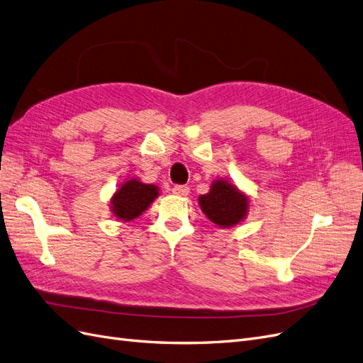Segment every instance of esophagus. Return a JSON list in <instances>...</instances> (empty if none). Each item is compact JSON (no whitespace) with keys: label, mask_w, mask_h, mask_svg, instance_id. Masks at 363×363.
Here are the masks:
<instances>
[{"label":"esophagus","mask_w":363,"mask_h":363,"mask_svg":"<svg viewBox=\"0 0 363 363\" xmlns=\"http://www.w3.org/2000/svg\"><path fill=\"white\" fill-rule=\"evenodd\" d=\"M173 194H177V196H189L190 194V186H186V185H174L173 186Z\"/></svg>","instance_id":"esophagus-1"}]
</instances>
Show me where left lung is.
<instances>
[{"mask_svg": "<svg viewBox=\"0 0 363 363\" xmlns=\"http://www.w3.org/2000/svg\"><path fill=\"white\" fill-rule=\"evenodd\" d=\"M203 214L220 228H232L245 218L249 211V197L226 179H216L209 193L199 197Z\"/></svg>", "mask_w": 363, "mask_h": 363, "instance_id": "obj_1", "label": "left lung"}]
</instances>
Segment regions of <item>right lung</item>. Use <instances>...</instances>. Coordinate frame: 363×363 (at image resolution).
Returning a JSON list of instances; mask_svg holds the SVG:
<instances>
[{"label":"right lung","instance_id":"1","mask_svg":"<svg viewBox=\"0 0 363 363\" xmlns=\"http://www.w3.org/2000/svg\"><path fill=\"white\" fill-rule=\"evenodd\" d=\"M158 193V186L154 184H145L137 178L128 179L111 197V213L122 221H131L146 211Z\"/></svg>","mask_w":363,"mask_h":363}]
</instances>
